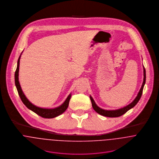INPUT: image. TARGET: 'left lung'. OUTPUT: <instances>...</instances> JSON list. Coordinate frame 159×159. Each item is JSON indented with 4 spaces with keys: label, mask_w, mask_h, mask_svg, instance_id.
<instances>
[{
    "label": "left lung",
    "mask_w": 159,
    "mask_h": 159,
    "mask_svg": "<svg viewBox=\"0 0 159 159\" xmlns=\"http://www.w3.org/2000/svg\"><path fill=\"white\" fill-rule=\"evenodd\" d=\"M146 83V70L144 68V80H143V83L141 86V88L140 89L139 92H138V94L137 95L135 99L133 101V102H132L130 104H129V105H127V107L119 109V110H112V111H108V110H104L103 109H101L100 108H99L97 106V105L95 104L94 100H93V98L90 96V98H91V103H92V107L93 108V110L98 114H100V115H102L103 116H106V117H119L121 116L122 115H123L127 111H129V110H130L131 108H132L133 107H134L136 105V103L138 102V101L139 100L142 93H143V88L144 86V84Z\"/></svg>",
    "instance_id": "obj_1"
}]
</instances>
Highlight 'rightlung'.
<instances>
[{
  "label": "right lung",
  "mask_w": 159,
  "mask_h": 159,
  "mask_svg": "<svg viewBox=\"0 0 159 159\" xmlns=\"http://www.w3.org/2000/svg\"><path fill=\"white\" fill-rule=\"evenodd\" d=\"M20 56L18 60V65H17V68L15 71V85L17 89V91L18 92V94L21 98V100H22L23 103L25 105L26 107H27L29 109L34 111V113L37 114L40 116L44 117V118H47V119H50V118H54L56 116H59L60 114L63 113L68 108L69 102L71 98V95H68L67 98L65 101V102L59 107H57L54 109H44V108H41L39 107H37L33 104H32L25 97L24 94L23 93L22 89L21 88L19 81H18V72H19V67H20Z\"/></svg>",
  "instance_id": "add662e5"
}]
</instances>
